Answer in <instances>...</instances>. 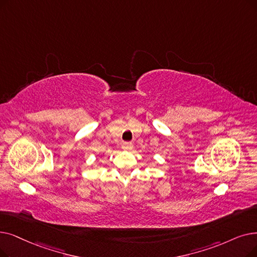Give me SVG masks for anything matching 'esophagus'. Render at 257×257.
<instances>
[{
	"label": "esophagus",
	"instance_id": "34e87169",
	"mask_svg": "<svg viewBox=\"0 0 257 257\" xmlns=\"http://www.w3.org/2000/svg\"><path fill=\"white\" fill-rule=\"evenodd\" d=\"M121 149L125 150V151H130V150L133 149V146L130 143H124V144H122V146H121Z\"/></svg>",
	"mask_w": 257,
	"mask_h": 257
}]
</instances>
